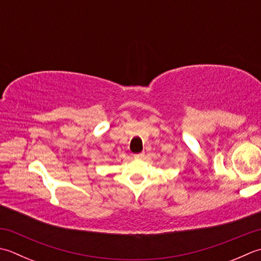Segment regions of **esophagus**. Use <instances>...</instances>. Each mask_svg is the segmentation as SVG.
Instances as JSON below:
<instances>
[{
    "mask_svg": "<svg viewBox=\"0 0 261 261\" xmlns=\"http://www.w3.org/2000/svg\"><path fill=\"white\" fill-rule=\"evenodd\" d=\"M144 156H145V152H139V154H135L134 155L135 158H142Z\"/></svg>",
    "mask_w": 261,
    "mask_h": 261,
    "instance_id": "obj_1",
    "label": "esophagus"
}]
</instances>
